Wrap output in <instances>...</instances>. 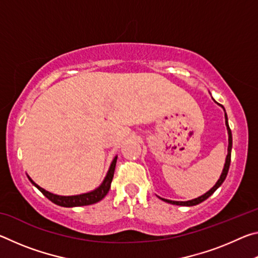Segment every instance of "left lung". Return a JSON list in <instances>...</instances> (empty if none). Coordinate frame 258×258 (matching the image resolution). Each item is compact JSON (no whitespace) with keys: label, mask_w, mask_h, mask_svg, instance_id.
I'll return each mask as SVG.
<instances>
[{"label":"left lung","mask_w":258,"mask_h":258,"mask_svg":"<svg viewBox=\"0 0 258 258\" xmlns=\"http://www.w3.org/2000/svg\"><path fill=\"white\" fill-rule=\"evenodd\" d=\"M223 108V107H222ZM225 125H226V128H228V134H229V147H228V155H226V159H225V164H224V168L223 171H222V174L220 178H218V181L216 182V184L214 185L211 190L207 191L206 194L200 196V197L196 198V199H192V200H187V202H174V200H168V199H164V198H160L161 200H164L166 203H169V204H173V205H178V206H195V205H198L200 203H203L204 200H206L208 197H211V196L215 192L218 187L221 186L222 183L224 182L226 175H228V172H229V167H230V163H231V149H232V133H231V130H230V126L228 123V116H226L225 113Z\"/></svg>","instance_id":"1"}]
</instances>
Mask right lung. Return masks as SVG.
<instances>
[{"label": "right lung", "instance_id": "right-lung-1", "mask_svg": "<svg viewBox=\"0 0 258 258\" xmlns=\"http://www.w3.org/2000/svg\"><path fill=\"white\" fill-rule=\"evenodd\" d=\"M116 161H117V156L113 158L112 163L109 167V171L107 173L106 177H104L103 182L101 183V185L97 189L91 191V192H86V194H82V195H76V196H58L54 194H51V192L46 191L41 187L40 185H37L32 178H30L28 175L29 181L33 183V184L40 190L45 197L51 200L52 203H54L55 205H59V206L62 207H78V206H87V205H92L102 200L106 195L108 194L109 189H110V184L113 177V173H115V167H116Z\"/></svg>", "mask_w": 258, "mask_h": 258}]
</instances>
